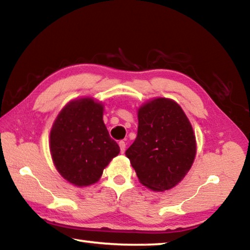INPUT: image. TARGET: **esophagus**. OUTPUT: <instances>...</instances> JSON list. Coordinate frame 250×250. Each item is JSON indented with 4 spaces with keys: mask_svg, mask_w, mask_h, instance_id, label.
Masks as SVG:
<instances>
[{
    "mask_svg": "<svg viewBox=\"0 0 250 250\" xmlns=\"http://www.w3.org/2000/svg\"><path fill=\"white\" fill-rule=\"evenodd\" d=\"M125 141H120V142H119V146H120V152L122 153V154H124L125 153Z\"/></svg>",
    "mask_w": 250,
    "mask_h": 250,
    "instance_id": "1",
    "label": "esophagus"
}]
</instances>
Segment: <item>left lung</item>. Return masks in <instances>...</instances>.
Wrapping results in <instances>:
<instances>
[{"label": "left lung", "mask_w": 250, "mask_h": 250, "mask_svg": "<svg viewBox=\"0 0 250 250\" xmlns=\"http://www.w3.org/2000/svg\"><path fill=\"white\" fill-rule=\"evenodd\" d=\"M138 135L125 151L141 184L155 191L181 181L196 155V137L187 116L171 99L155 98L138 112Z\"/></svg>", "instance_id": "left-lung-1"}]
</instances>
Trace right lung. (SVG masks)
<instances>
[{
  "instance_id": "obj_1",
  "label": "right lung",
  "mask_w": 250,
  "mask_h": 250,
  "mask_svg": "<svg viewBox=\"0 0 250 250\" xmlns=\"http://www.w3.org/2000/svg\"><path fill=\"white\" fill-rule=\"evenodd\" d=\"M50 152L63 178L79 187L101 178L120 152L103 121V105L92 98L71 102L59 113L50 132Z\"/></svg>"
}]
</instances>
